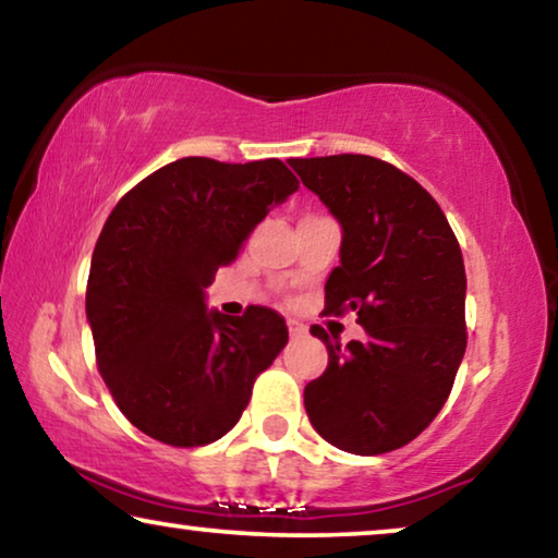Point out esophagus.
Here are the masks:
<instances>
[{"label":"esophagus","instance_id":"obj_1","mask_svg":"<svg viewBox=\"0 0 558 558\" xmlns=\"http://www.w3.org/2000/svg\"><path fill=\"white\" fill-rule=\"evenodd\" d=\"M288 333L290 339H301V336H305V326L298 324V320H288Z\"/></svg>","mask_w":558,"mask_h":558}]
</instances>
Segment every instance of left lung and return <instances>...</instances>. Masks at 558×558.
<instances>
[{
  "instance_id": "8db88e82",
  "label": "left lung",
  "mask_w": 558,
  "mask_h": 558,
  "mask_svg": "<svg viewBox=\"0 0 558 558\" xmlns=\"http://www.w3.org/2000/svg\"><path fill=\"white\" fill-rule=\"evenodd\" d=\"M341 222V265L326 313L356 311L364 341L341 347L311 326L328 366L303 391L316 433L339 450L381 454L412 442L450 397L465 354V265L433 194L364 154L290 159Z\"/></svg>"
}]
</instances>
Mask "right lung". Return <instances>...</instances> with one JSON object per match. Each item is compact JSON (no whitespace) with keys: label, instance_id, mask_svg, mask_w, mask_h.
<instances>
[{"label":"right lung","instance_id":"add662e5","mask_svg":"<svg viewBox=\"0 0 558 558\" xmlns=\"http://www.w3.org/2000/svg\"><path fill=\"white\" fill-rule=\"evenodd\" d=\"M298 190L280 159L171 161L108 215L85 313L113 402L141 433L199 447L238 425L253 384L288 343L280 313L207 311L204 288L240 255L272 204Z\"/></svg>","mask_w":558,"mask_h":558}]
</instances>
